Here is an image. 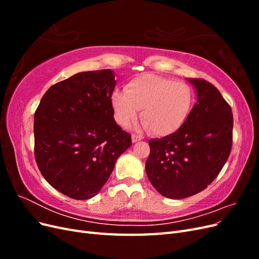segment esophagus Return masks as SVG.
<instances>
[{
    "instance_id": "obj_1",
    "label": "esophagus",
    "mask_w": 259,
    "mask_h": 259,
    "mask_svg": "<svg viewBox=\"0 0 259 259\" xmlns=\"http://www.w3.org/2000/svg\"><path fill=\"white\" fill-rule=\"evenodd\" d=\"M144 137L142 136V135H139V134H133L132 135V140H133V143H137V142H140V140H142Z\"/></svg>"
}]
</instances>
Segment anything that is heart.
I'll return each instance as SVG.
<instances>
[{
    "mask_svg": "<svg viewBox=\"0 0 259 259\" xmlns=\"http://www.w3.org/2000/svg\"><path fill=\"white\" fill-rule=\"evenodd\" d=\"M194 101L189 84L156 74H144L131 81L125 93L111 97L115 121L127 126L137 117L156 136H166L183 126Z\"/></svg>",
    "mask_w": 259,
    "mask_h": 259,
    "instance_id": "b5f03b06",
    "label": "heart"
}]
</instances>
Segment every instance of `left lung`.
<instances>
[{
    "mask_svg": "<svg viewBox=\"0 0 259 259\" xmlns=\"http://www.w3.org/2000/svg\"><path fill=\"white\" fill-rule=\"evenodd\" d=\"M198 100L183 126L160 139H150L146 173L156 191L184 199L204 190L221 173L232 147L233 115L215 86L189 79Z\"/></svg>",
    "mask_w": 259,
    "mask_h": 259,
    "instance_id": "8db88e82",
    "label": "left lung"
}]
</instances>
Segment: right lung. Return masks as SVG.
Returning <instances> with one entry per match:
<instances>
[{"label":"right lung","instance_id":"1","mask_svg":"<svg viewBox=\"0 0 259 259\" xmlns=\"http://www.w3.org/2000/svg\"><path fill=\"white\" fill-rule=\"evenodd\" d=\"M110 69L76 73L52 85L34 113V158L53 188L75 200L96 195L132 137L116 124Z\"/></svg>","mask_w":259,"mask_h":259}]
</instances>
